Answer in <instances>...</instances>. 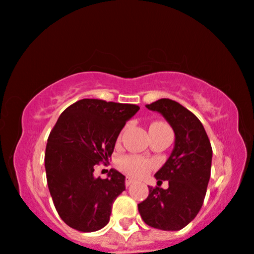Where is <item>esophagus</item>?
Listing matches in <instances>:
<instances>
[{
	"label": "esophagus",
	"instance_id": "34e87169",
	"mask_svg": "<svg viewBox=\"0 0 254 254\" xmlns=\"http://www.w3.org/2000/svg\"><path fill=\"white\" fill-rule=\"evenodd\" d=\"M133 183H134V179H132V178L127 177V179H125V185L127 186H130L131 184H133Z\"/></svg>",
	"mask_w": 254,
	"mask_h": 254
}]
</instances>
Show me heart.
I'll return each mask as SVG.
<instances>
[{
	"mask_svg": "<svg viewBox=\"0 0 254 254\" xmlns=\"http://www.w3.org/2000/svg\"><path fill=\"white\" fill-rule=\"evenodd\" d=\"M152 125H164V124L155 123ZM117 165L122 171L127 173V175L130 176H133V177H143V176H145L149 173V171L153 166L152 162L137 156L122 157V158L118 160Z\"/></svg>",
	"mask_w": 254,
	"mask_h": 254,
	"instance_id": "heart-1",
	"label": "heart"
}]
</instances>
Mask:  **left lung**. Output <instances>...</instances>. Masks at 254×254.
Segmentation results:
<instances>
[{
	"mask_svg": "<svg viewBox=\"0 0 254 254\" xmlns=\"http://www.w3.org/2000/svg\"><path fill=\"white\" fill-rule=\"evenodd\" d=\"M165 118L175 132V145L165 164L156 172V188L138 204L144 223L163 231H178L194 219L204 203L210 181L212 147L201 122L177 102L162 98L147 104ZM169 181L166 190L159 188Z\"/></svg>",
	"mask_w": 254,
	"mask_h": 254,
	"instance_id": "left-lung-1",
	"label": "left lung"
}]
</instances>
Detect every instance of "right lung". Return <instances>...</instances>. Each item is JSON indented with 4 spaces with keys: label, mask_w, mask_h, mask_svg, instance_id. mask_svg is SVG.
I'll use <instances>...</instances> for the list:
<instances>
[{
    "label": "right lung",
    "mask_w": 254,
    "mask_h": 254,
    "mask_svg": "<svg viewBox=\"0 0 254 254\" xmlns=\"http://www.w3.org/2000/svg\"><path fill=\"white\" fill-rule=\"evenodd\" d=\"M139 107L84 98L66 108L48 138L47 182L60 217L82 232L101 230L112 203L125 190V176L111 169L96 178L94 166L109 162L118 134Z\"/></svg>",
    "instance_id": "obj_1"
}]
</instances>
